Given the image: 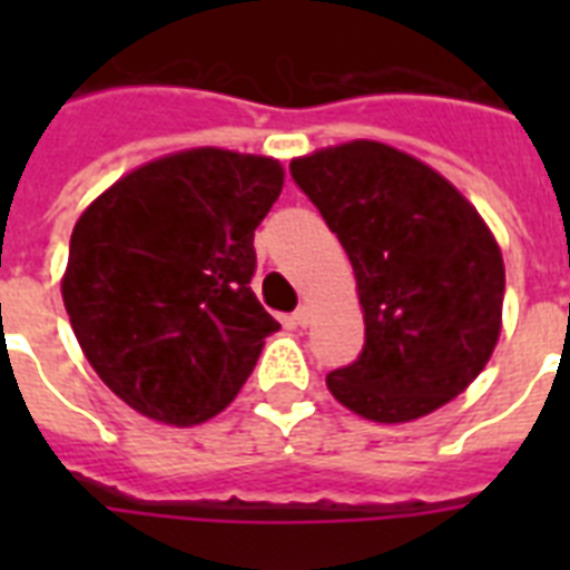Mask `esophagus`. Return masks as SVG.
<instances>
[{"label": "esophagus", "mask_w": 570, "mask_h": 570, "mask_svg": "<svg viewBox=\"0 0 570 570\" xmlns=\"http://www.w3.org/2000/svg\"><path fill=\"white\" fill-rule=\"evenodd\" d=\"M311 307H307V304H298V311L293 313V320H295V325H298V328H307V325H311Z\"/></svg>", "instance_id": "1"}]
</instances>
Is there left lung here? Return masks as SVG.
<instances>
[{"mask_svg":"<svg viewBox=\"0 0 570 570\" xmlns=\"http://www.w3.org/2000/svg\"><path fill=\"white\" fill-rule=\"evenodd\" d=\"M289 174L346 248L364 307V352L325 379L334 399L375 423H407L459 396L503 316V257L476 209L379 141L293 159Z\"/></svg>","mask_w":570,"mask_h":570,"instance_id":"1","label":"left lung"}]
</instances>
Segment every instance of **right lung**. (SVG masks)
<instances>
[{
    "mask_svg": "<svg viewBox=\"0 0 570 570\" xmlns=\"http://www.w3.org/2000/svg\"><path fill=\"white\" fill-rule=\"evenodd\" d=\"M281 189L275 159L200 147L141 165L76 222L67 316L97 375L138 414L215 416L281 328L250 289L254 230Z\"/></svg>",
    "mask_w": 570,
    "mask_h": 570,
    "instance_id": "1",
    "label": "right lung"
}]
</instances>
